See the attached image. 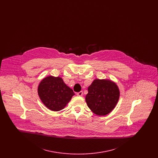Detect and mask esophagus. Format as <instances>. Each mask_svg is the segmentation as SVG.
<instances>
[{
    "label": "esophagus",
    "instance_id": "esophagus-1",
    "mask_svg": "<svg viewBox=\"0 0 158 158\" xmlns=\"http://www.w3.org/2000/svg\"><path fill=\"white\" fill-rule=\"evenodd\" d=\"M76 94H77V95L79 96V97H81V96H82L83 95V92L82 91H80V92H77Z\"/></svg>",
    "mask_w": 158,
    "mask_h": 158
}]
</instances>
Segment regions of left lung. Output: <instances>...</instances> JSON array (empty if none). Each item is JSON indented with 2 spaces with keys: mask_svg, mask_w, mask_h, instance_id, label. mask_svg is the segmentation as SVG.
Here are the masks:
<instances>
[{
  "mask_svg": "<svg viewBox=\"0 0 158 158\" xmlns=\"http://www.w3.org/2000/svg\"><path fill=\"white\" fill-rule=\"evenodd\" d=\"M86 102L90 110L98 115H105L115 108L120 91L115 83L109 80L95 79L88 87Z\"/></svg>",
  "mask_w": 158,
  "mask_h": 158,
  "instance_id": "8db88e82",
  "label": "left lung"
}]
</instances>
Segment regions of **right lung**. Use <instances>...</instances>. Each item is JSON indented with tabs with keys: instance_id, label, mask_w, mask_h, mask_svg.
<instances>
[{
	"instance_id": "1",
	"label": "right lung",
	"mask_w": 158,
	"mask_h": 158,
	"mask_svg": "<svg viewBox=\"0 0 158 158\" xmlns=\"http://www.w3.org/2000/svg\"><path fill=\"white\" fill-rule=\"evenodd\" d=\"M38 94L43 103L50 110L59 111L63 110L75 95L59 77L48 76L40 82Z\"/></svg>"
}]
</instances>
